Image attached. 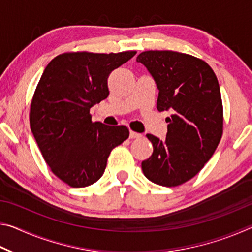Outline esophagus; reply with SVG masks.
Returning a JSON list of instances; mask_svg holds the SVG:
<instances>
[{
	"label": "esophagus",
	"instance_id": "esophagus-1",
	"mask_svg": "<svg viewBox=\"0 0 252 252\" xmlns=\"http://www.w3.org/2000/svg\"><path fill=\"white\" fill-rule=\"evenodd\" d=\"M138 138H141V134L136 133L134 131H130V139H138Z\"/></svg>",
	"mask_w": 252,
	"mask_h": 252
}]
</instances>
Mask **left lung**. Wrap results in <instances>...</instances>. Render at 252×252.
I'll list each match as a JSON object with an SVG mask.
<instances>
[{
    "mask_svg": "<svg viewBox=\"0 0 252 252\" xmlns=\"http://www.w3.org/2000/svg\"><path fill=\"white\" fill-rule=\"evenodd\" d=\"M159 89L157 109L170 110L167 138L147 134L153 153L142 161L149 180L163 187L189 181L210 160L223 133V106L215 72L203 60L174 51H144L136 58Z\"/></svg>",
    "mask_w": 252,
    "mask_h": 252,
    "instance_id": "1",
    "label": "left lung"
}]
</instances>
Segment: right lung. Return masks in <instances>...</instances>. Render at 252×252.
Wrapping results in <instances>:
<instances>
[{"label": "right lung", "instance_id": "right-lung-1", "mask_svg": "<svg viewBox=\"0 0 252 252\" xmlns=\"http://www.w3.org/2000/svg\"><path fill=\"white\" fill-rule=\"evenodd\" d=\"M135 53L66 52L46 65L31 101L30 126L50 170L67 186L96 182L112 149L129 138L125 126L92 122L90 109L108 97L111 72Z\"/></svg>", "mask_w": 252, "mask_h": 252}]
</instances>
